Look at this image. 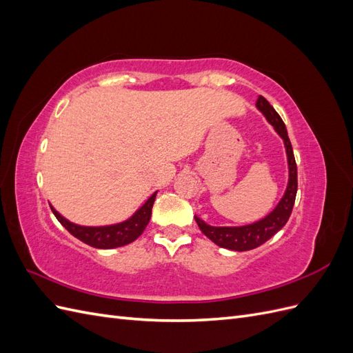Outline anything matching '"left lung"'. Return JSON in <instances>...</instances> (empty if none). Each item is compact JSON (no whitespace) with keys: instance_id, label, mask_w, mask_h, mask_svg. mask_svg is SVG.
<instances>
[{"instance_id":"8db88e82","label":"left lung","mask_w":353,"mask_h":353,"mask_svg":"<svg viewBox=\"0 0 353 353\" xmlns=\"http://www.w3.org/2000/svg\"><path fill=\"white\" fill-rule=\"evenodd\" d=\"M256 108L265 114L268 122L275 128V131L279 132V135L284 140L288 160V185L284 197L279 203V206H276L268 216L244 227H210L200 218L194 216L200 231L205 234L209 240L218 244L219 248L236 252H245L259 248L261 244L275 236V234L285 225L288 218H290L297 193V166L290 138L287 135L285 125L280 114L275 112V109L268 103V100L262 97V95H259L258 101H256Z\"/></svg>"}]
</instances>
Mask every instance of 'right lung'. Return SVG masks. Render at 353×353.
I'll return each mask as SVG.
<instances>
[{
  "mask_svg": "<svg viewBox=\"0 0 353 353\" xmlns=\"http://www.w3.org/2000/svg\"><path fill=\"white\" fill-rule=\"evenodd\" d=\"M154 199L156 193L148 199L130 219L121 223H116V225L108 227H81L77 225V223L69 222L66 218H63L52 206L50 208L52 213H54V216L59 219V222L72 234L73 237H77L85 244L91 245V248L114 249L125 244H130L141 236L148 221L152 218V208Z\"/></svg>",
  "mask_w": 353,
  "mask_h": 353,
  "instance_id": "1",
  "label": "right lung"
}]
</instances>
